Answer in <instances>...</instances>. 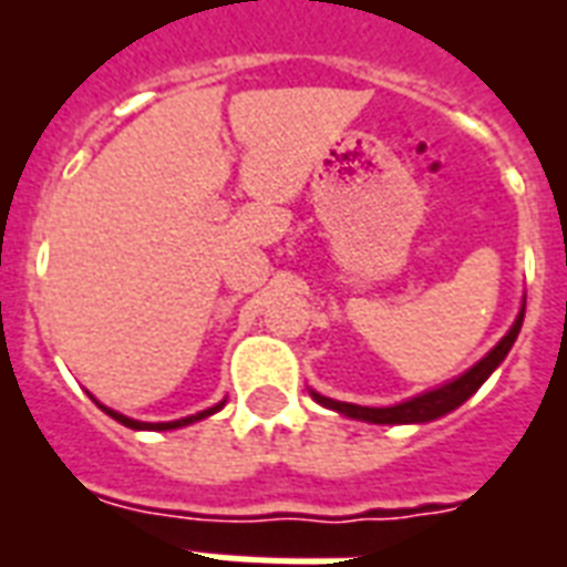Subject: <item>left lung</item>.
<instances>
[{"mask_svg":"<svg viewBox=\"0 0 567 567\" xmlns=\"http://www.w3.org/2000/svg\"><path fill=\"white\" fill-rule=\"evenodd\" d=\"M520 324H524V307H520V313H517L515 324H512V331L499 340L494 349H491L485 358H482L473 370H467L462 379L450 381V384H443L437 390H429L423 396H414L402 402V405H393V408H363V405H352V402H337V399H328V396H319L313 393V399L319 405L324 408H333V411H340L346 416H354V420H367V423H429V420H437V416L450 414L455 408L467 402V399L476 393V390L485 384L491 372L497 370L503 358L508 354V349L515 346L517 333H520Z\"/></svg>","mask_w":567,"mask_h":567,"instance_id":"1","label":"left lung"}]
</instances>
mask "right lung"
Returning a JSON list of instances; mask_svg holds the SVG:
<instances>
[{
  "mask_svg": "<svg viewBox=\"0 0 567 567\" xmlns=\"http://www.w3.org/2000/svg\"><path fill=\"white\" fill-rule=\"evenodd\" d=\"M105 411V414L112 416V420H117V423H124L126 429H153V432H168V429H179V425H188L195 423V420H204V416L215 414V411H221L224 402H218L215 408H206V411H200V414H192V416H183V420H174V423H138V420H130V416L117 414V411H112V408L100 405Z\"/></svg>",
  "mask_w": 567,
  "mask_h": 567,
  "instance_id": "obj_1",
  "label": "right lung"
}]
</instances>
